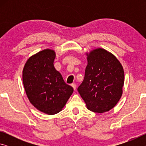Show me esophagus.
Returning <instances> with one entry per match:
<instances>
[{
  "mask_svg": "<svg viewBox=\"0 0 146 146\" xmlns=\"http://www.w3.org/2000/svg\"><path fill=\"white\" fill-rule=\"evenodd\" d=\"M71 86H72V87H73V90H76V84H75L73 83L72 84H71Z\"/></svg>",
  "mask_w": 146,
  "mask_h": 146,
  "instance_id": "1",
  "label": "esophagus"
}]
</instances>
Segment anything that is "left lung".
<instances>
[{
	"label": "left lung",
	"mask_w": 146,
	"mask_h": 146,
	"mask_svg": "<svg viewBox=\"0 0 146 146\" xmlns=\"http://www.w3.org/2000/svg\"><path fill=\"white\" fill-rule=\"evenodd\" d=\"M87 56L84 78L77 90L89 110L108 111L122 95L123 67L116 56L102 48L93 49Z\"/></svg>",
	"instance_id": "8db88e82"
}]
</instances>
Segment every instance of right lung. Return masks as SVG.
<instances>
[{"instance_id":"obj_1","label":"right lung","mask_w":146,"mask_h":146,"mask_svg":"<svg viewBox=\"0 0 146 146\" xmlns=\"http://www.w3.org/2000/svg\"><path fill=\"white\" fill-rule=\"evenodd\" d=\"M55 52L46 49L31 56L24 65L23 81L35 108L48 115L60 112L73 92L53 65Z\"/></svg>"}]
</instances>
